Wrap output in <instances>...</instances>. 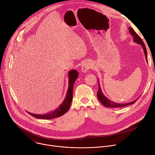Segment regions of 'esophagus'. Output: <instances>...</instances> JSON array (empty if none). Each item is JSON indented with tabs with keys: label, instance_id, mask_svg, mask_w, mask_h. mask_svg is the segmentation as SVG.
Returning a JSON list of instances; mask_svg holds the SVG:
<instances>
[{
	"label": "esophagus",
	"instance_id": "esophagus-1",
	"mask_svg": "<svg viewBox=\"0 0 155 155\" xmlns=\"http://www.w3.org/2000/svg\"><path fill=\"white\" fill-rule=\"evenodd\" d=\"M91 67V65L90 63H84L83 64L81 71L83 72H86Z\"/></svg>",
	"mask_w": 155,
	"mask_h": 155
}]
</instances>
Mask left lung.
<instances>
[{
    "label": "left lung",
    "mask_w": 155,
    "mask_h": 155,
    "mask_svg": "<svg viewBox=\"0 0 155 155\" xmlns=\"http://www.w3.org/2000/svg\"><path fill=\"white\" fill-rule=\"evenodd\" d=\"M129 32L131 34V35L133 36L134 37V41L136 43H138L139 44H140V45L142 46V48L143 49V51H144V53H145V58H146V60L148 61L147 59V49H146V47L145 46V44L143 43V41H142V38L138 35V34L134 31V29H132V28H129ZM97 98L99 99V100L101 101V102L105 107H112V108H114V107H125V106H127V105H131V104H134L137 99H136L135 101H132L131 102H129V103H127V104H118V103H116V102H114L108 100L102 93V90L101 89L100 87V85L99 84V90L97 91Z\"/></svg>",
    "instance_id": "obj_1"
}]
</instances>
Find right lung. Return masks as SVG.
Returning a JSON list of instances; mask_svg holds the SVG:
<instances>
[{"mask_svg":"<svg viewBox=\"0 0 155 155\" xmlns=\"http://www.w3.org/2000/svg\"><path fill=\"white\" fill-rule=\"evenodd\" d=\"M78 77V73L75 70H72L69 73V89L66 94V97L62 102V104L53 112L48 113L45 115H37L33 114L30 112H27L29 115L36 118L37 119H43V120H51L53 118H56L63 115L64 114L67 112L69 110L70 105L71 104L72 98H73V89L74 83Z\"/></svg>","mask_w":155,"mask_h":155,"instance_id":"obj_1","label":"right lung"}]
</instances>
